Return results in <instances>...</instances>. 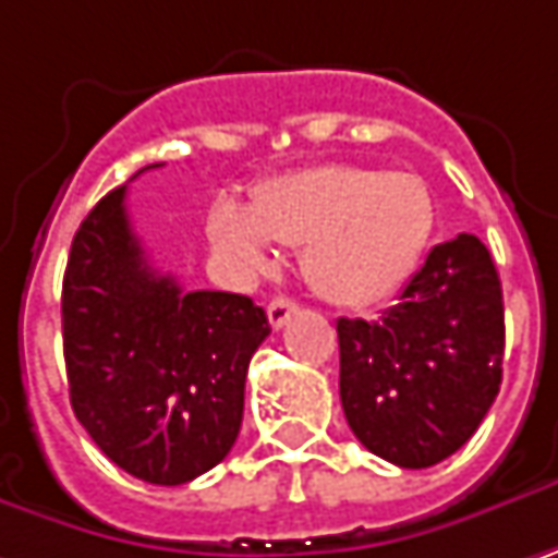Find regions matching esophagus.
<instances>
[{"label":"esophagus","mask_w":558,"mask_h":558,"mask_svg":"<svg viewBox=\"0 0 558 558\" xmlns=\"http://www.w3.org/2000/svg\"><path fill=\"white\" fill-rule=\"evenodd\" d=\"M296 303L290 300V296H278V300H271L268 303V322H271V328H283L287 322H290V315H296Z\"/></svg>","instance_id":"34e87169"}]
</instances>
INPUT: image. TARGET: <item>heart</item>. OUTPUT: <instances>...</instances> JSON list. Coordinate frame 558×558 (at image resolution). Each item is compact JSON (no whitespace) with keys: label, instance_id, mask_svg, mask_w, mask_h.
Instances as JSON below:
<instances>
[{"label":"heart","instance_id":"obj_1","mask_svg":"<svg viewBox=\"0 0 558 558\" xmlns=\"http://www.w3.org/2000/svg\"><path fill=\"white\" fill-rule=\"evenodd\" d=\"M214 246L262 271L275 243L303 246V278L338 306L391 296L420 262L433 233V195L413 173L322 163L265 180L252 208L223 198L211 211Z\"/></svg>","mask_w":558,"mask_h":558}]
</instances>
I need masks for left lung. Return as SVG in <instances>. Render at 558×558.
Segmentation results:
<instances>
[{
	"label": "left lung",
	"instance_id": "1",
	"mask_svg": "<svg viewBox=\"0 0 558 558\" xmlns=\"http://www.w3.org/2000/svg\"><path fill=\"white\" fill-rule=\"evenodd\" d=\"M341 404L353 436L398 468H433L483 423L502 385L506 310L474 233L433 246L376 322L338 318Z\"/></svg>",
	"mask_w": 558,
	"mask_h": 558
}]
</instances>
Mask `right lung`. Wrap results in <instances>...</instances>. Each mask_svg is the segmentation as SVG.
Segmentation results:
<instances>
[{
    "mask_svg": "<svg viewBox=\"0 0 558 558\" xmlns=\"http://www.w3.org/2000/svg\"><path fill=\"white\" fill-rule=\"evenodd\" d=\"M268 335L248 296L185 293L150 268L125 185L82 220L62 280L69 398L125 474L182 486L220 464L240 436L248 360Z\"/></svg>",
    "mask_w": 558,
    "mask_h": 558,
    "instance_id": "right-lung-1",
    "label": "right lung"
}]
</instances>
